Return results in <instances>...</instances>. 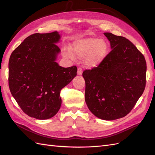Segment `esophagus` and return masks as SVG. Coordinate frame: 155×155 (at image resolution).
Masks as SVG:
<instances>
[{"label":"esophagus","instance_id":"1","mask_svg":"<svg viewBox=\"0 0 155 155\" xmlns=\"http://www.w3.org/2000/svg\"><path fill=\"white\" fill-rule=\"evenodd\" d=\"M77 74L78 75H81L82 74H83V69L81 68H78V71H77Z\"/></svg>","mask_w":155,"mask_h":155}]
</instances>
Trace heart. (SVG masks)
Listing matches in <instances>:
<instances>
[{
    "label": "heart",
    "mask_w": 155,
    "mask_h": 155,
    "mask_svg": "<svg viewBox=\"0 0 155 155\" xmlns=\"http://www.w3.org/2000/svg\"><path fill=\"white\" fill-rule=\"evenodd\" d=\"M72 50L81 58H87L86 64L88 67H94L99 64L107 54L108 47L107 42L96 38H88L74 42ZM64 54L72 57L71 49L65 48Z\"/></svg>",
    "instance_id": "b5f03b06"
}]
</instances>
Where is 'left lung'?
Instances as JSON below:
<instances>
[{
	"mask_svg": "<svg viewBox=\"0 0 155 155\" xmlns=\"http://www.w3.org/2000/svg\"><path fill=\"white\" fill-rule=\"evenodd\" d=\"M112 51L97 67L83 72L85 102L94 116L113 120L130 113L146 85L147 63L129 40L104 32Z\"/></svg>",
	"mask_w": 155,
	"mask_h": 155,
	"instance_id": "left-lung-1",
	"label": "left lung"
}]
</instances>
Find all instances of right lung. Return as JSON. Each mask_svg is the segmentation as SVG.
<instances>
[{
  "instance_id": "obj_1",
  "label": "right lung",
  "mask_w": 155,
  "mask_h": 155,
  "mask_svg": "<svg viewBox=\"0 0 155 155\" xmlns=\"http://www.w3.org/2000/svg\"><path fill=\"white\" fill-rule=\"evenodd\" d=\"M60 38L57 31L31 35L9 58L11 93L22 111L37 119H48L58 113L61 89L77 76L76 66L64 68L56 62Z\"/></svg>"
}]
</instances>
